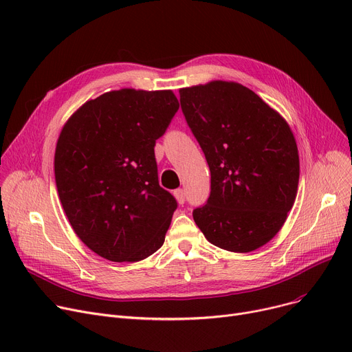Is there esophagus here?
<instances>
[{
    "label": "esophagus",
    "mask_w": 352,
    "mask_h": 352,
    "mask_svg": "<svg viewBox=\"0 0 352 352\" xmlns=\"http://www.w3.org/2000/svg\"><path fill=\"white\" fill-rule=\"evenodd\" d=\"M174 197L177 198V201H178V204L179 206H182L184 204V202H186V191H184L182 188H178V190H175L174 191Z\"/></svg>",
    "instance_id": "obj_1"
}]
</instances>
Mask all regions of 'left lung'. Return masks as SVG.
<instances>
[{
    "mask_svg": "<svg viewBox=\"0 0 352 352\" xmlns=\"http://www.w3.org/2000/svg\"><path fill=\"white\" fill-rule=\"evenodd\" d=\"M179 102L211 171L207 204L192 211L195 224L227 251L265 245L297 197L300 158L289 125L238 82L181 88Z\"/></svg>",
    "mask_w": 352,
    "mask_h": 352,
    "instance_id": "8db88e82",
    "label": "left lung"
}]
</instances>
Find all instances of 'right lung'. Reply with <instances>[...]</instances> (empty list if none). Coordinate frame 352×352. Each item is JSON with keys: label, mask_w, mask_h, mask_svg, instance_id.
<instances>
[{"label": "right lung", "mask_w": 352, "mask_h": 352, "mask_svg": "<svg viewBox=\"0 0 352 352\" xmlns=\"http://www.w3.org/2000/svg\"><path fill=\"white\" fill-rule=\"evenodd\" d=\"M179 108L174 92L122 88L87 101L64 125L54 158L60 201L81 241L105 260L154 254L177 210L154 154Z\"/></svg>", "instance_id": "obj_1"}]
</instances>
